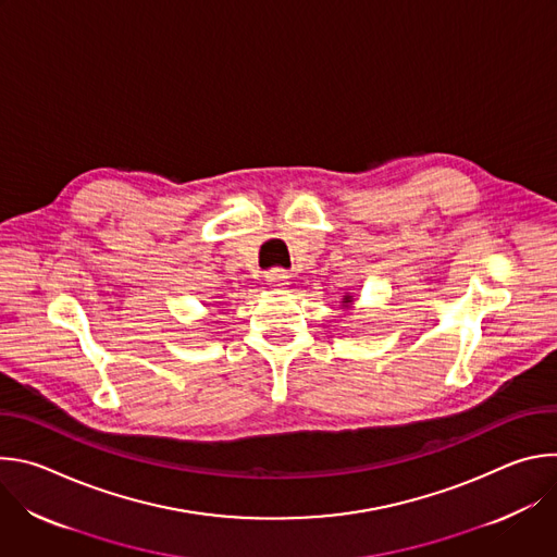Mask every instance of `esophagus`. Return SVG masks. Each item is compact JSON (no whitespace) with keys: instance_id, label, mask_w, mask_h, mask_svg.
Here are the masks:
<instances>
[{"instance_id":"34e87169","label":"esophagus","mask_w":557,"mask_h":557,"mask_svg":"<svg viewBox=\"0 0 557 557\" xmlns=\"http://www.w3.org/2000/svg\"><path fill=\"white\" fill-rule=\"evenodd\" d=\"M264 277H267V282L273 284V286H284V284L288 282V273H286L284 269H271V271L264 273Z\"/></svg>"}]
</instances>
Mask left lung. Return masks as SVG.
<instances>
[{"mask_svg":"<svg viewBox=\"0 0 557 557\" xmlns=\"http://www.w3.org/2000/svg\"><path fill=\"white\" fill-rule=\"evenodd\" d=\"M352 301V295H344V306H348Z\"/></svg>","mask_w":557,"mask_h":557,"instance_id":"left-lung-1","label":"left lung"}]
</instances>
